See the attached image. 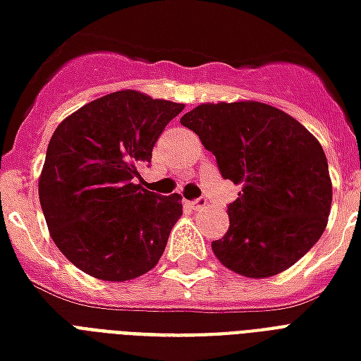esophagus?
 I'll return each instance as SVG.
<instances>
[{
	"instance_id": "1",
	"label": "esophagus",
	"mask_w": 361,
	"mask_h": 361,
	"mask_svg": "<svg viewBox=\"0 0 361 361\" xmlns=\"http://www.w3.org/2000/svg\"><path fill=\"white\" fill-rule=\"evenodd\" d=\"M188 207L191 208V210H201V208L207 207V199H202V197H199V199L188 201Z\"/></svg>"
}]
</instances>
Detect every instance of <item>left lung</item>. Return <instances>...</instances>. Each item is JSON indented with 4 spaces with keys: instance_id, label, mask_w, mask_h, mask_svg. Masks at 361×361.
<instances>
[{
    "instance_id": "8db88e82",
    "label": "left lung",
    "mask_w": 361,
    "mask_h": 361,
    "mask_svg": "<svg viewBox=\"0 0 361 361\" xmlns=\"http://www.w3.org/2000/svg\"><path fill=\"white\" fill-rule=\"evenodd\" d=\"M224 180L241 183L216 258L245 277H269L298 262L329 218V166L319 141L276 106L239 101L199 105L181 116Z\"/></svg>"
}]
</instances>
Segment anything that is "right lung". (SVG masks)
Instances as JSON below:
<instances>
[{
	"label": "right lung",
	"instance_id": "1",
	"mask_svg": "<svg viewBox=\"0 0 361 361\" xmlns=\"http://www.w3.org/2000/svg\"><path fill=\"white\" fill-rule=\"evenodd\" d=\"M181 111L180 103L124 90L59 124L39 176V202L53 241L76 268L126 281L157 266L181 216V197L147 191L135 180Z\"/></svg>",
	"mask_w": 361,
	"mask_h": 361
}]
</instances>
